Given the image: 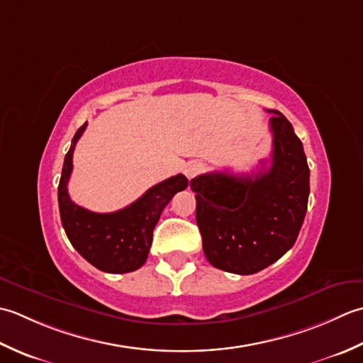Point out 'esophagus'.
<instances>
[{"label": "esophagus", "instance_id": "esophagus-1", "mask_svg": "<svg viewBox=\"0 0 363 363\" xmlns=\"http://www.w3.org/2000/svg\"><path fill=\"white\" fill-rule=\"evenodd\" d=\"M201 171H202V166H201V162H197V161H191V162H188L186 166H184V175L188 177V179L191 180V179H194V177L197 175V174H201Z\"/></svg>", "mask_w": 363, "mask_h": 363}]
</instances>
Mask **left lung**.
Instances as JSON below:
<instances>
[{"instance_id": "8db88e82", "label": "left lung", "mask_w": 363, "mask_h": 363, "mask_svg": "<svg viewBox=\"0 0 363 363\" xmlns=\"http://www.w3.org/2000/svg\"><path fill=\"white\" fill-rule=\"evenodd\" d=\"M269 169L255 175L208 172L191 180L206 260L233 274H255L293 247L304 223L310 171L301 139L269 111Z\"/></svg>"}]
</instances>
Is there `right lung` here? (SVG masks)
Masks as SVG:
<instances>
[{"instance_id": "1", "label": "right lung", "mask_w": 363, "mask_h": 363, "mask_svg": "<svg viewBox=\"0 0 363 363\" xmlns=\"http://www.w3.org/2000/svg\"><path fill=\"white\" fill-rule=\"evenodd\" d=\"M87 127H79L64 158L57 186L59 213L72 246L95 268L111 274L139 269L147 260L153 228L164 206L179 191L188 188V179L179 174L155 184L136 202L114 213H94L72 202L67 183L72 174L73 150Z\"/></svg>"}]
</instances>
